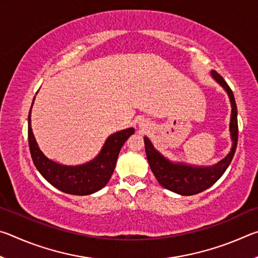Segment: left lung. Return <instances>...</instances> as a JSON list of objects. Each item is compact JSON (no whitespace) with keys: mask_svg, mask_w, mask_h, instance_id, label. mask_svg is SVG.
I'll return each instance as SVG.
<instances>
[{"mask_svg":"<svg viewBox=\"0 0 258 258\" xmlns=\"http://www.w3.org/2000/svg\"><path fill=\"white\" fill-rule=\"evenodd\" d=\"M212 76L218 84L226 91L231 107V120H230V133L232 140V147L229 155L213 166H191L183 163H172L167 158L155 149L150 140L145 137V147L148 163L152 173L165 189L171 190L175 194L182 196L197 195L199 192L208 189L218 178L223 175L226 168L232 160L238 142V118H237V104H235L234 95L230 86L226 84L220 74L215 71L211 72Z\"/></svg>","mask_w":258,"mask_h":258,"instance_id":"1","label":"left lung"}]
</instances>
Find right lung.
I'll list each match as a JSON object with an SVG mask.
<instances>
[{"mask_svg": "<svg viewBox=\"0 0 258 258\" xmlns=\"http://www.w3.org/2000/svg\"><path fill=\"white\" fill-rule=\"evenodd\" d=\"M30 110L28 113L29 150L35 167L41 175L64 194L86 196L101 190L111 177L121 147L134 134V128L130 127L111 134L104 142L100 154L89 163L77 166L61 165L45 157L38 148L30 126Z\"/></svg>", "mask_w": 258, "mask_h": 258, "instance_id": "right-lung-1", "label": "right lung"}]
</instances>
